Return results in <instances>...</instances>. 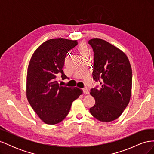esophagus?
<instances>
[{"label":"esophagus","mask_w":154,"mask_h":154,"mask_svg":"<svg viewBox=\"0 0 154 154\" xmlns=\"http://www.w3.org/2000/svg\"><path fill=\"white\" fill-rule=\"evenodd\" d=\"M83 93H84V94H89V92H88V89L87 88H84L83 89Z\"/></svg>","instance_id":"34e87169"}]
</instances>
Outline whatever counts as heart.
<instances>
[{
  "label": "heart",
  "instance_id": "obj_1",
  "mask_svg": "<svg viewBox=\"0 0 154 154\" xmlns=\"http://www.w3.org/2000/svg\"><path fill=\"white\" fill-rule=\"evenodd\" d=\"M78 51L79 53H80L81 57H85V56L91 54V51L85 43H81L78 46Z\"/></svg>",
  "mask_w": 154,
  "mask_h": 154
}]
</instances>
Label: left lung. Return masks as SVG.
Wrapping results in <instances>:
<instances>
[{
  "instance_id": "1",
  "label": "left lung",
  "mask_w": 154,
  "mask_h": 154,
  "mask_svg": "<svg viewBox=\"0 0 154 154\" xmlns=\"http://www.w3.org/2000/svg\"><path fill=\"white\" fill-rule=\"evenodd\" d=\"M94 53L92 77L101 81L100 89L92 88L90 94L95 104L89 111L102 122L118 119L129 103L132 94V72L125 53L115 45L100 38L88 42Z\"/></svg>"
}]
</instances>
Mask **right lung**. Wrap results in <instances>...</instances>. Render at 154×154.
Wrapping results in <instances>:
<instances>
[{"label":"right lung","instance_id":"1","mask_svg":"<svg viewBox=\"0 0 154 154\" xmlns=\"http://www.w3.org/2000/svg\"><path fill=\"white\" fill-rule=\"evenodd\" d=\"M77 40L50 39L42 44L32 54L27 67L26 96L32 109L48 125L61 122L68 115L72 102L82 94L78 87L60 86L57 77L63 71L68 51Z\"/></svg>","mask_w":154,"mask_h":154}]
</instances>
